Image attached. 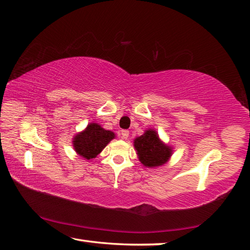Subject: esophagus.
Here are the masks:
<instances>
[{
    "label": "esophagus",
    "mask_w": 250,
    "mask_h": 250,
    "mask_svg": "<svg viewBox=\"0 0 250 250\" xmlns=\"http://www.w3.org/2000/svg\"><path fill=\"white\" fill-rule=\"evenodd\" d=\"M129 131L128 130H122L121 131V136H122V139L124 140H126L129 137Z\"/></svg>",
    "instance_id": "1"
}]
</instances>
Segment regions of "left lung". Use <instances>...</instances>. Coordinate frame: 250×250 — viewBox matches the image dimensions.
Wrapping results in <instances>:
<instances>
[{
  "instance_id": "1",
  "label": "left lung",
  "mask_w": 250,
  "mask_h": 250,
  "mask_svg": "<svg viewBox=\"0 0 250 250\" xmlns=\"http://www.w3.org/2000/svg\"><path fill=\"white\" fill-rule=\"evenodd\" d=\"M134 147L140 161L148 167L162 166L172 155L171 147L164 145L153 130H147L144 134L136 137Z\"/></svg>"
}]
</instances>
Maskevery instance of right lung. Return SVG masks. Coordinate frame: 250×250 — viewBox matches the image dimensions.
I'll return each mask as SVG.
<instances>
[{"instance_id": "right-lung-1", "label": "right lung", "mask_w": 250, "mask_h": 250, "mask_svg": "<svg viewBox=\"0 0 250 250\" xmlns=\"http://www.w3.org/2000/svg\"><path fill=\"white\" fill-rule=\"evenodd\" d=\"M115 137L111 131L104 130L98 124H90L82 133L74 137L73 144L76 152L84 159H93Z\"/></svg>"}]
</instances>
